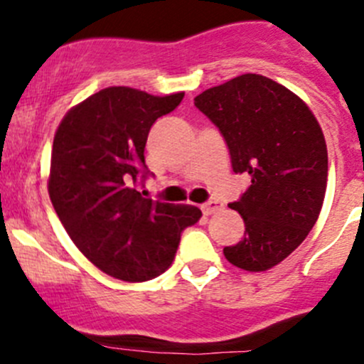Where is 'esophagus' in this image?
Returning a JSON list of instances; mask_svg holds the SVG:
<instances>
[{
  "instance_id": "esophagus-1",
  "label": "esophagus",
  "mask_w": 364,
  "mask_h": 364,
  "mask_svg": "<svg viewBox=\"0 0 364 364\" xmlns=\"http://www.w3.org/2000/svg\"><path fill=\"white\" fill-rule=\"evenodd\" d=\"M222 208H223V204L218 203V200H209V203L200 205V209H203L204 215H213V213L220 211Z\"/></svg>"
}]
</instances>
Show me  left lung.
<instances>
[{"label":"left lung","mask_w":364,"mask_h":364,"mask_svg":"<svg viewBox=\"0 0 364 364\" xmlns=\"http://www.w3.org/2000/svg\"><path fill=\"white\" fill-rule=\"evenodd\" d=\"M193 100L222 132L234 172L252 178L243 197L229 204L243 218L245 236L223 255L240 269H271L303 243L321 215L328 185L321 124L296 93L257 73Z\"/></svg>","instance_id":"1"}]
</instances>
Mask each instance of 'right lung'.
<instances>
[{"label":"right lung","instance_id":"1","mask_svg":"<svg viewBox=\"0 0 364 364\" xmlns=\"http://www.w3.org/2000/svg\"><path fill=\"white\" fill-rule=\"evenodd\" d=\"M183 97L105 87L73 105L54 134L50 203L80 253L117 280L146 282L167 271L181 230L203 215L196 205L146 199L135 188L149 128Z\"/></svg>","mask_w":364,"mask_h":364}]
</instances>
